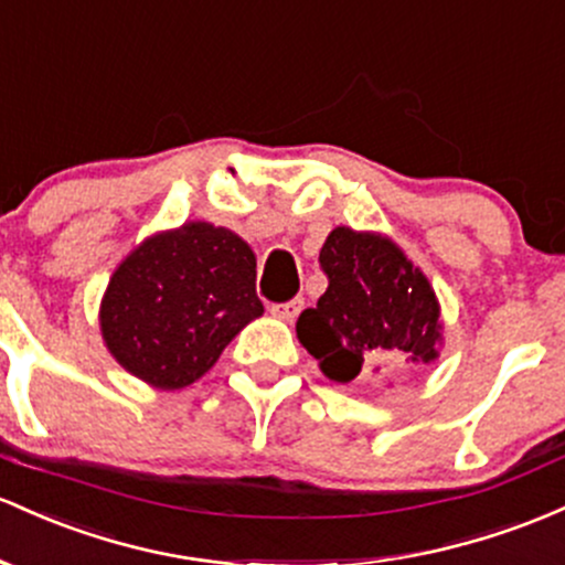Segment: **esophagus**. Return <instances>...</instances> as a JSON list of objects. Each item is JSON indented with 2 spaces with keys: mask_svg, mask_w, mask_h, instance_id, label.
<instances>
[{
  "mask_svg": "<svg viewBox=\"0 0 565 565\" xmlns=\"http://www.w3.org/2000/svg\"><path fill=\"white\" fill-rule=\"evenodd\" d=\"M303 309V299H290V301H282V303H271L269 312L275 317H280V320H294L296 315H299Z\"/></svg>",
  "mask_w": 565,
  "mask_h": 565,
  "instance_id": "obj_1",
  "label": "esophagus"
}]
</instances>
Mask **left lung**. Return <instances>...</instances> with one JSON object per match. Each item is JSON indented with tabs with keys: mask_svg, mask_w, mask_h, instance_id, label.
<instances>
[{
	"mask_svg": "<svg viewBox=\"0 0 565 565\" xmlns=\"http://www.w3.org/2000/svg\"><path fill=\"white\" fill-rule=\"evenodd\" d=\"M320 266L328 290L303 309L296 333L331 382L433 363L443 341L440 303L390 237L335 226Z\"/></svg>",
	"mask_w": 565,
	"mask_h": 565,
	"instance_id": "8db88e82",
	"label": "left lung"
}]
</instances>
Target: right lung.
Wrapping results in <instances>:
<instances>
[{
  "instance_id": "right-lung-1",
  "label": "right lung",
  "mask_w": 565,
  "mask_h": 565,
  "mask_svg": "<svg viewBox=\"0 0 565 565\" xmlns=\"http://www.w3.org/2000/svg\"><path fill=\"white\" fill-rule=\"evenodd\" d=\"M264 315L256 256L207 221L143 239L117 266L100 301V333L125 371L157 390H181Z\"/></svg>"
}]
</instances>
